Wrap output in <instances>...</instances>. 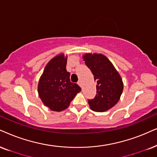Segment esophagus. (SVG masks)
<instances>
[{
    "label": "esophagus",
    "instance_id": "obj_1",
    "mask_svg": "<svg viewBox=\"0 0 157 157\" xmlns=\"http://www.w3.org/2000/svg\"><path fill=\"white\" fill-rule=\"evenodd\" d=\"M77 84L80 85V87H82V82H81V80H79L78 82H77Z\"/></svg>",
    "mask_w": 157,
    "mask_h": 157
}]
</instances>
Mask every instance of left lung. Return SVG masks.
Here are the masks:
<instances>
[{"mask_svg": "<svg viewBox=\"0 0 157 157\" xmlns=\"http://www.w3.org/2000/svg\"><path fill=\"white\" fill-rule=\"evenodd\" d=\"M83 60L97 82L96 96L88 100L90 108L98 112L110 109L119 101L123 91V82L120 74L103 54L86 53L83 56Z\"/></svg>", "mask_w": 157, "mask_h": 157, "instance_id": "1", "label": "left lung"}]
</instances>
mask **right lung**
<instances>
[{
    "mask_svg": "<svg viewBox=\"0 0 157 157\" xmlns=\"http://www.w3.org/2000/svg\"><path fill=\"white\" fill-rule=\"evenodd\" d=\"M67 56L61 53L48 63L38 82L37 92L45 106L55 112L66 109L81 88L70 82L67 71Z\"/></svg>",
    "mask_w": 157,
    "mask_h": 157,
    "instance_id": "right-lung-1",
    "label": "right lung"
}]
</instances>
